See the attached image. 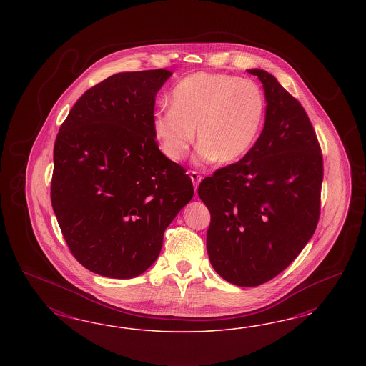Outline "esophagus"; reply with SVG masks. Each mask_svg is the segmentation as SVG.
Returning <instances> with one entry per match:
<instances>
[{
  "label": "esophagus",
  "instance_id": "obj_1",
  "mask_svg": "<svg viewBox=\"0 0 366 366\" xmlns=\"http://www.w3.org/2000/svg\"><path fill=\"white\" fill-rule=\"evenodd\" d=\"M189 176H190V178H192V182H193L194 190H197L199 181H201V176H199V173H197V172H190V173H189Z\"/></svg>",
  "mask_w": 366,
  "mask_h": 366
}]
</instances>
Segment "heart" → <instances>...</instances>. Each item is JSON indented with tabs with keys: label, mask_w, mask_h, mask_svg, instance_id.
Here are the masks:
<instances>
[{
	"label": "heart",
	"mask_w": 366,
	"mask_h": 366,
	"mask_svg": "<svg viewBox=\"0 0 366 366\" xmlns=\"http://www.w3.org/2000/svg\"><path fill=\"white\" fill-rule=\"evenodd\" d=\"M266 115V99L254 80L196 72L172 92V107L157 111L153 134L162 154L181 161L194 144L199 164L240 161L256 144Z\"/></svg>",
	"instance_id": "b5f03b06"
}]
</instances>
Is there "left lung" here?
<instances>
[{"mask_svg":"<svg viewBox=\"0 0 366 366\" xmlns=\"http://www.w3.org/2000/svg\"><path fill=\"white\" fill-rule=\"evenodd\" d=\"M266 121L249 153L202 179L199 197L211 212L207 249L214 271L255 287L287 268L309 243L320 219L323 161L300 102L264 69Z\"/></svg>","mask_w":366,"mask_h":366,"instance_id":"left-lung-1","label":"left lung"}]
</instances>
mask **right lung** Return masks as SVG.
Masks as SVG:
<instances>
[{
	"label": "right lung",
	"mask_w": 366,
	"mask_h": 366,
	"mask_svg": "<svg viewBox=\"0 0 366 366\" xmlns=\"http://www.w3.org/2000/svg\"><path fill=\"white\" fill-rule=\"evenodd\" d=\"M172 72H121L86 91L60 126L51 201L71 254L112 279L144 274L193 197L185 169L158 149L157 92Z\"/></svg>",
	"instance_id": "add662e5"
}]
</instances>
